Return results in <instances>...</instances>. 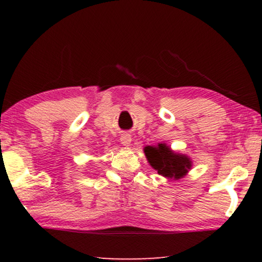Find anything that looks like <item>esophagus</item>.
<instances>
[{
  "mask_svg": "<svg viewBox=\"0 0 262 262\" xmlns=\"http://www.w3.org/2000/svg\"><path fill=\"white\" fill-rule=\"evenodd\" d=\"M120 141L123 145H130L132 143V135L130 134H122Z\"/></svg>",
  "mask_w": 262,
  "mask_h": 262,
  "instance_id": "esophagus-1",
  "label": "esophagus"
}]
</instances>
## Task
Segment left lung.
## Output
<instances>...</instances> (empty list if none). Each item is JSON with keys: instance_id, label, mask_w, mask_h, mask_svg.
Returning a JSON list of instances; mask_svg holds the SVG:
<instances>
[{"instance_id": "8db88e82", "label": "left lung", "mask_w": 262, "mask_h": 262, "mask_svg": "<svg viewBox=\"0 0 262 262\" xmlns=\"http://www.w3.org/2000/svg\"><path fill=\"white\" fill-rule=\"evenodd\" d=\"M144 154L148 161L159 174L167 178L180 179L187 173L192 166L189 158L185 155L174 154L165 144H158V147H147Z\"/></svg>"}]
</instances>
